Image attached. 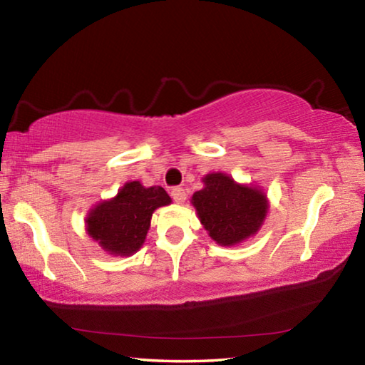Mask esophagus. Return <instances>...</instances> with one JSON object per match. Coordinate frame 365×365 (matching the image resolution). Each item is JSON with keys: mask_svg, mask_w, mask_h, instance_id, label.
<instances>
[{"mask_svg": "<svg viewBox=\"0 0 365 365\" xmlns=\"http://www.w3.org/2000/svg\"><path fill=\"white\" fill-rule=\"evenodd\" d=\"M172 197H174V201L177 205H183L185 201H187V193H185L183 188H174L172 190Z\"/></svg>", "mask_w": 365, "mask_h": 365, "instance_id": "1", "label": "esophagus"}]
</instances>
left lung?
Masks as SVG:
<instances>
[{
  "mask_svg": "<svg viewBox=\"0 0 365 365\" xmlns=\"http://www.w3.org/2000/svg\"><path fill=\"white\" fill-rule=\"evenodd\" d=\"M202 188L191 196L197 219L220 246H235L261 230L269 212L267 195L259 187L238 183L224 172L201 178Z\"/></svg>",
  "mask_w": 365,
  "mask_h": 365,
  "instance_id": "obj_1",
  "label": "left lung"
}]
</instances>
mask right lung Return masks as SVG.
<instances>
[{
	"instance_id": "1",
	"label": "right lung",
	"mask_w": 365,
	"mask_h": 365,
	"mask_svg": "<svg viewBox=\"0 0 365 365\" xmlns=\"http://www.w3.org/2000/svg\"><path fill=\"white\" fill-rule=\"evenodd\" d=\"M170 202L163 187L146 188L138 180L127 182L114 197L90 209L85 230L108 255L132 256L145 243L153 212Z\"/></svg>"
}]
</instances>
